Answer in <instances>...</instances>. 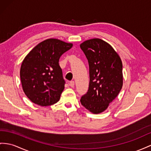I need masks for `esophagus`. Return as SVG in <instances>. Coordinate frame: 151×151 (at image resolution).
Masks as SVG:
<instances>
[{
    "label": "esophagus",
    "mask_w": 151,
    "mask_h": 151,
    "mask_svg": "<svg viewBox=\"0 0 151 151\" xmlns=\"http://www.w3.org/2000/svg\"><path fill=\"white\" fill-rule=\"evenodd\" d=\"M69 86H70L71 87H74L75 86V82L74 81H71V82H69Z\"/></svg>",
    "instance_id": "1"
}]
</instances>
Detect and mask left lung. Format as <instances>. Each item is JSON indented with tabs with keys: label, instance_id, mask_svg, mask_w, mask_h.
Segmentation results:
<instances>
[{
	"label": "left lung",
	"instance_id": "obj_1",
	"mask_svg": "<svg viewBox=\"0 0 151 151\" xmlns=\"http://www.w3.org/2000/svg\"><path fill=\"white\" fill-rule=\"evenodd\" d=\"M80 48L88 60L90 76L88 91L80 102L91 113L98 114L107 109L121 90L122 60L112 46L101 39L85 41Z\"/></svg>",
	"mask_w": 151,
	"mask_h": 151
}]
</instances>
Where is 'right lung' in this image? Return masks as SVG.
Instances as JSON below:
<instances>
[{"label":"right lung","mask_w":151,"mask_h":151,"mask_svg":"<svg viewBox=\"0 0 151 151\" xmlns=\"http://www.w3.org/2000/svg\"><path fill=\"white\" fill-rule=\"evenodd\" d=\"M72 46V43L50 38L40 42L24 58L20 73L22 86L32 103L46 106L59 101L65 81L59 61Z\"/></svg>","instance_id":"add662e5"}]
</instances>
